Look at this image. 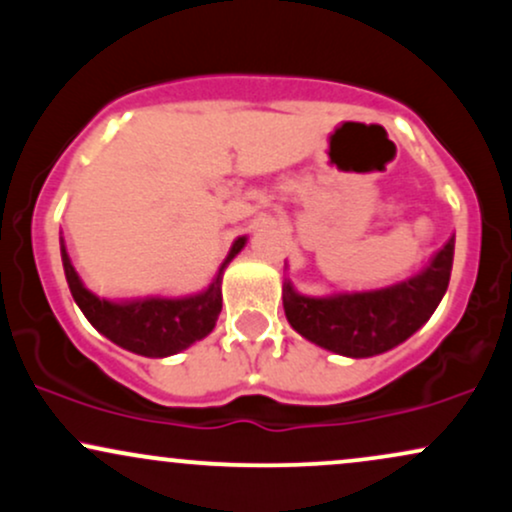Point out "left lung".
Segmentation results:
<instances>
[{"instance_id":"1","label":"left lung","mask_w":512,"mask_h":512,"mask_svg":"<svg viewBox=\"0 0 512 512\" xmlns=\"http://www.w3.org/2000/svg\"><path fill=\"white\" fill-rule=\"evenodd\" d=\"M455 238L440 248L416 274L370 291L303 296L284 284L286 320L308 342L334 354L368 358L395 349L426 325L450 284Z\"/></svg>"}]
</instances>
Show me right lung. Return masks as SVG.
<instances>
[{"mask_svg":"<svg viewBox=\"0 0 512 512\" xmlns=\"http://www.w3.org/2000/svg\"><path fill=\"white\" fill-rule=\"evenodd\" d=\"M245 240L248 238L243 236L233 243L209 289L180 298L154 296V293L132 296V293L96 291L81 281L64 240H60V250L69 291L86 320L110 342L132 354L163 358L178 354L214 330L221 313V274L226 264L243 250Z\"/></svg>","mask_w":512,"mask_h":512,"instance_id":"1","label":"right lung"}]
</instances>
